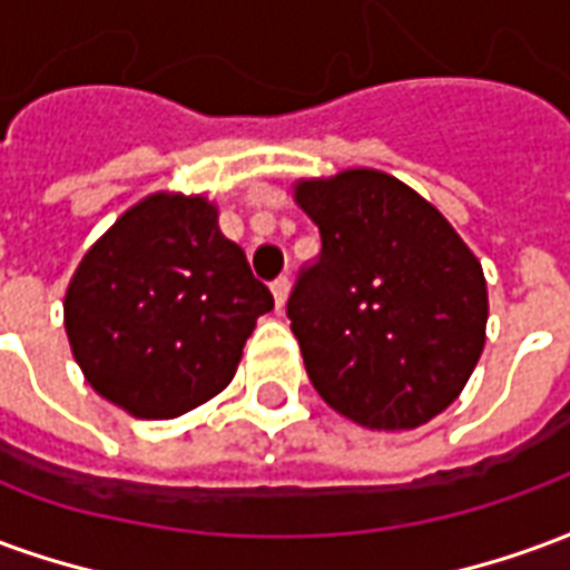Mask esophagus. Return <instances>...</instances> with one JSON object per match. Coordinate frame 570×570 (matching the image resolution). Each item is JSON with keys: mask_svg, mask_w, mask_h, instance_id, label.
<instances>
[{"mask_svg": "<svg viewBox=\"0 0 570 570\" xmlns=\"http://www.w3.org/2000/svg\"><path fill=\"white\" fill-rule=\"evenodd\" d=\"M272 293H274V302H277V308H284L286 298H289V277H277L272 284Z\"/></svg>", "mask_w": 570, "mask_h": 570, "instance_id": "obj_1", "label": "esophagus"}]
</instances>
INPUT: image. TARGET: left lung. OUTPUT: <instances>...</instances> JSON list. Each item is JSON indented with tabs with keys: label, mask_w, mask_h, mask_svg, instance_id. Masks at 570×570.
<instances>
[{
	"label": "left lung",
	"mask_w": 570,
	"mask_h": 570,
	"mask_svg": "<svg viewBox=\"0 0 570 570\" xmlns=\"http://www.w3.org/2000/svg\"><path fill=\"white\" fill-rule=\"evenodd\" d=\"M293 198L323 244L286 302L314 391L370 430L428 424L485 347L482 265L430 200L382 170L298 179Z\"/></svg>",
	"instance_id": "obj_1"
}]
</instances>
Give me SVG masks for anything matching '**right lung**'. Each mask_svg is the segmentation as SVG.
<instances>
[{
    "instance_id": "right-lung-1",
    "label": "right lung",
    "mask_w": 570,
    "mask_h": 570,
    "mask_svg": "<svg viewBox=\"0 0 570 570\" xmlns=\"http://www.w3.org/2000/svg\"><path fill=\"white\" fill-rule=\"evenodd\" d=\"M272 308L244 249L219 232L216 204L158 191L85 253L63 323L97 394L134 419H176L225 391Z\"/></svg>"
}]
</instances>
